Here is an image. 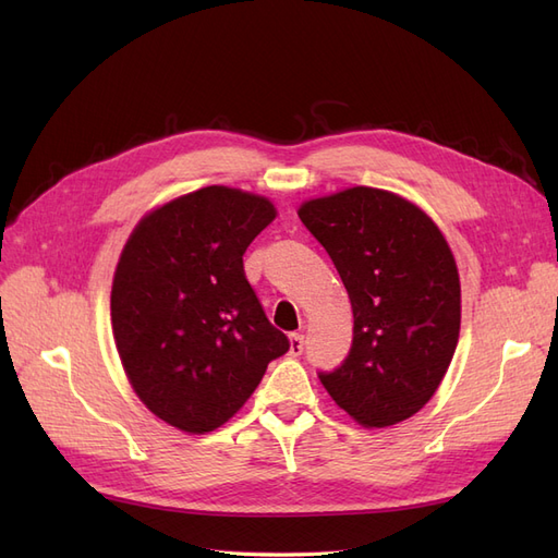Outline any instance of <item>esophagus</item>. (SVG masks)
Returning <instances> with one entry per match:
<instances>
[{"instance_id":"34e87169","label":"esophagus","mask_w":558,"mask_h":558,"mask_svg":"<svg viewBox=\"0 0 558 558\" xmlns=\"http://www.w3.org/2000/svg\"><path fill=\"white\" fill-rule=\"evenodd\" d=\"M289 342H291V349H289L291 356H300V353L305 351V337H302L300 332H293V335L289 337Z\"/></svg>"}]
</instances>
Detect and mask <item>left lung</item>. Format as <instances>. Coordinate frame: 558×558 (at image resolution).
I'll use <instances>...</instances> for the list:
<instances>
[{"label": "left lung", "mask_w": 558, "mask_h": 558, "mask_svg": "<svg viewBox=\"0 0 558 558\" xmlns=\"http://www.w3.org/2000/svg\"><path fill=\"white\" fill-rule=\"evenodd\" d=\"M298 216L328 251L353 310L351 349L318 373L320 384L367 428L410 418L459 342L461 283L442 232L412 202L365 185L310 199Z\"/></svg>", "instance_id": "obj_1"}]
</instances>
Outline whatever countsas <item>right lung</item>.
<instances>
[{"label":"right lung","instance_id":"right-lung-1","mask_svg":"<svg viewBox=\"0 0 558 558\" xmlns=\"http://www.w3.org/2000/svg\"><path fill=\"white\" fill-rule=\"evenodd\" d=\"M275 216L260 195L207 185L130 234L111 289L116 349L134 393L174 428L223 426L291 347L242 258Z\"/></svg>","mask_w":558,"mask_h":558}]
</instances>
